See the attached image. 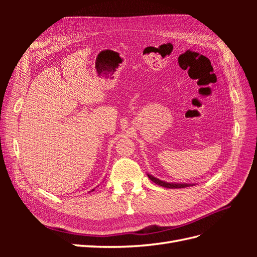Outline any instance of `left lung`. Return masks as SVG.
<instances>
[{
	"label": "left lung",
	"mask_w": 257,
	"mask_h": 257,
	"mask_svg": "<svg viewBox=\"0 0 257 257\" xmlns=\"http://www.w3.org/2000/svg\"><path fill=\"white\" fill-rule=\"evenodd\" d=\"M148 177L151 181H153L154 183H157L163 188H167V189H182V188H188V186H192V185H195L194 183H180V182H167L164 180H161V179L154 177L150 174H147Z\"/></svg>",
	"instance_id": "8db88e82"
}]
</instances>
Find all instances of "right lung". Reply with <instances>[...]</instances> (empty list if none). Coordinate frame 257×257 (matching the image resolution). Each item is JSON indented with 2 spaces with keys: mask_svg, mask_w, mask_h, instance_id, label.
Listing matches in <instances>:
<instances>
[{
  "mask_svg": "<svg viewBox=\"0 0 257 257\" xmlns=\"http://www.w3.org/2000/svg\"><path fill=\"white\" fill-rule=\"evenodd\" d=\"M94 190H95V189H93V190H92V191H91V192H93V191H94ZM89 193H90V192H89Z\"/></svg>",
  "mask_w": 257,
  "mask_h": 257,
  "instance_id": "add662e5",
  "label": "right lung"
}]
</instances>
